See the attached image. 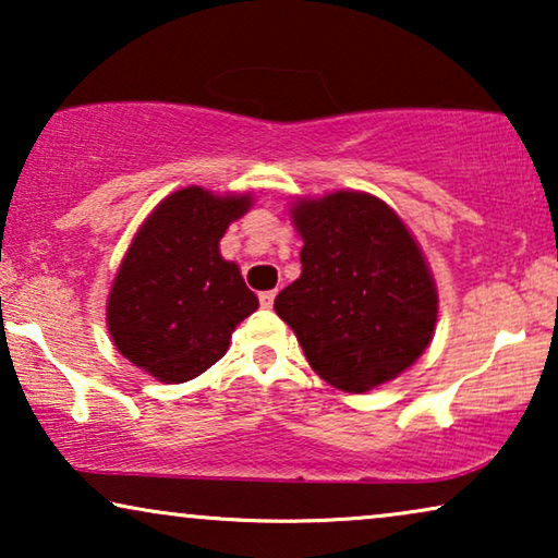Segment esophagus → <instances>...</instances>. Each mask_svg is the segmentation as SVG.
<instances>
[{
    "label": "esophagus",
    "instance_id": "34e87169",
    "mask_svg": "<svg viewBox=\"0 0 558 558\" xmlns=\"http://www.w3.org/2000/svg\"><path fill=\"white\" fill-rule=\"evenodd\" d=\"M274 300H277V289H269V292H262L258 294V302H262L264 310H271Z\"/></svg>",
    "mask_w": 558,
    "mask_h": 558
}]
</instances>
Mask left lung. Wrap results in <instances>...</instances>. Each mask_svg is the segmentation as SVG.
<instances>
[{
    "instance_id": "1",
    "label": "left lung",
    "mask_w": 558,
    "mask_h": 558,
    "mask_svg": "<svg viewBox=\"0 0 558 558\" xmlns=\"http://www.w3.org/2000/svg\"><path fill=\"white\" fill-rule=\"evenodd\" d=\"M302 274L274 302L312 371L340 391L393 380L432 342L439 296L429 264L384 201L355 190L292 205Z\"/></svg>"
}]
</instances>
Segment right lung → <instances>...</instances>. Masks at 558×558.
Segmentation results:
<instances>
[{"label": "right lung", "mask_w": 558, "mask_h": 558, "mask_svg": "<svg viewBox=\"0 0 558 558\" xmlns=\"http://www.w3.org/2000/svg\"><path fill=\"white\" fill-rule=\"evenodd\" d=\"M251 205V195L190 185L149 213L106 307L113 345L129 363L165 384H185L226 355L258 300L218 243Z\"/></svg>", "instance_id": "obj_1"}]
</instances>
